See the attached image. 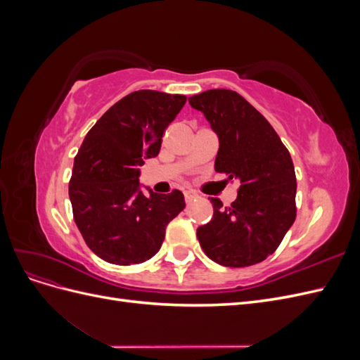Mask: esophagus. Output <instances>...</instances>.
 <instances>
[{
	"instance_id": "obj_1",
	"label": "esophagus",
	"mask_w": 360,
	"mask_h": 360,
	"mask_svg": "<svg viewBox=\"0 0 360 360\" xmlns=\"http://www.w3.org/2000/svg\"><path fill=\"white\" fill-rule=\"evenodd\" d=\"M195 198H198V195L195 193L193 191H184V200H186V202H191Z\"/></svg>"
}]
</instances>
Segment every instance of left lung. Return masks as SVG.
Returning <instances> with one entry per match:
<instances>
[{
  "mask_svg": "<svg viewBox=\"0 0 360 360\" xmlns=\"http://www.w3.org/2000/svg\"><path fill=\"white\" fill-rule=\"evenodd\" d=\"M219 138L216 172L240 186L230 207L210 198L213 217L197 237L205 255L225 267L266 259L296 219V172L287 147L267 120L233 90H207L189 97Z\"/></svg>",
  "mask_w": 360,
  "mask_h": 360,
  "instance_id": "obj_1",
  "label": "left lung"
}]
</instances>
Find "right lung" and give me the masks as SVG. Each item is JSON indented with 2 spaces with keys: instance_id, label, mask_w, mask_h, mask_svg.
Masks as SVG:
<instances>
[{
  "instance_id": "1",
  "label": "right lung",
  "mask_w": 360,
  "mask_h": 360,
  "mask_svg": "<svg viewBox=\"0 0 360 360\" xmlns=\"http://www.w3.org/2000/svg\"><path fill=\"white\" fill-rule=\"evenodd\" d=\"M186 96L139 90L108 110L75 156L69 183L73 219L93 252L111 264H138L153 257L167 225L184 209V197L144 195L139 167L159 155L165 129Z\"/></svg>"
}]
</instances>
